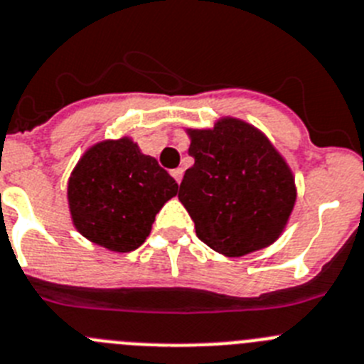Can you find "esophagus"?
Listing matches in <instances>:
<instances>
[{
    "label": "esophagus",
    "instance_id": "1",
    "mask_svg": "<svg viewBox=\"0 0 364 364\" xmlns=\"http://www.w3.org/2000/svg\"><path fill=\"white\" fill-rule=\"evenodd\" d=\"M172 178L176 179L178 183H181V178H183V168H174L172 170Z\"/></svg>",
    "mask_w": 364,
    "mask_h": 364
}]
</instances>
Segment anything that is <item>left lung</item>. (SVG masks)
Instances as JSON below:
<instances>
[{"mask_svg":"<svg viewBox=\"0 0 364 364\" xmlns=\"http://www.w3.org/2000/svg\"><path fill=\"white\" fill-rule=\"evenodd\" d=\"M188 136L194 165L183 176L178 198L198 237L228 257L274 243L296 203L294 176L279 152L259 130L234 117Z\"/></svg>","mask_w":364,"mask_h":364,"instance_id":"8db88e82","label":"left lung"}]
</instances>
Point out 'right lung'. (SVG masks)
<instances>
[{"label":"right lung","mask_w":364,"mask_h":364,"mask_svg":"<svg viewBox=\"0 0 364 364\" xmlns=\"http://www.w3.org/2000/svg\"><path fill=\"white\" fill-rule=\"evenodd\" d=\"M176 194V179L129 137L88 149L68 179L74 227L114 252L141 247L156 214Z\"/></svg>","instance_id":"obj_1"}]
</instances>
